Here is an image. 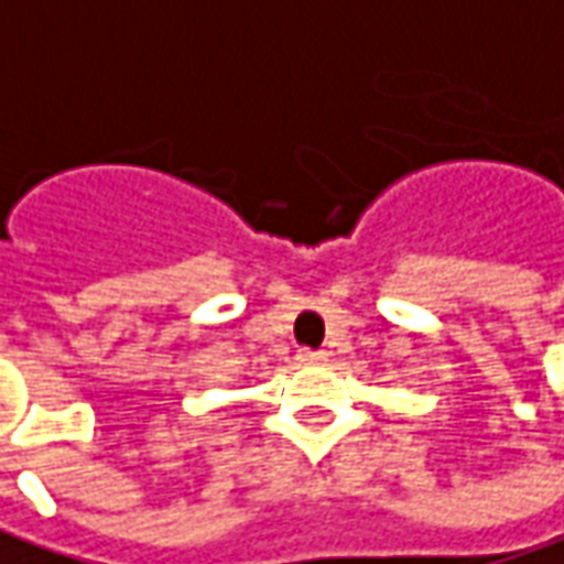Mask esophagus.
<instances>
[{"label": "esophagus", "mask_w": 564, "mask_h": 564, "mask_svg": "<svg viewBox=\"0 0 564 564\" xmlns=\"http://www.w3.org/2000/svg\"><path fill=\"white\" fill-rule=\"evenodd\" d=\"M296 361H300V365H324V361H327V352H318V349H300V352H296Z\"/></svg>", "instance_id": "34e87169"}]
</instances>
